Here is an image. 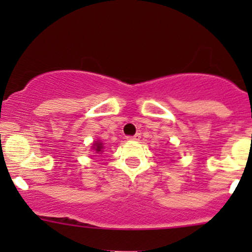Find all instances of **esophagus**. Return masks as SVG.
Wrapping results in <instances>:
<instances>
[{
  "instance_id": "34e87169",
  "label": "esophagus",
  "mask_w": 252,
  "mask_h": 252,
  "mask_svg": "<svg viewBox=\"0 0 252 252\" xmlns=\"http://www.w3.org/2000/svg\"><path fill=\"white\" fill-rule=\"evenodd\" d=\"M140 138H141V134H139V133H136L135 135H133V136H129V140H134V141H139L140 140Z\"/></svg>"
}]
</instances>
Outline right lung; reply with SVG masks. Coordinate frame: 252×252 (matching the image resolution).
Returning <instances> with one entry per match:
<instances>
[{"label":"right lung","mask_w":252,"mask_h":252,"mask_svg":"<svg viewBox=\"0 0 252 252\" xmlns=\"http://www.w3.org/2000/svg\"><path fill=\"white\" fill-rule=\"evenodd\" d=\"M93 149L96 154H101V152H103V144L100 140L95 141L93 144Z\"/></svg>","instance_id":"1"}]
</instances>
